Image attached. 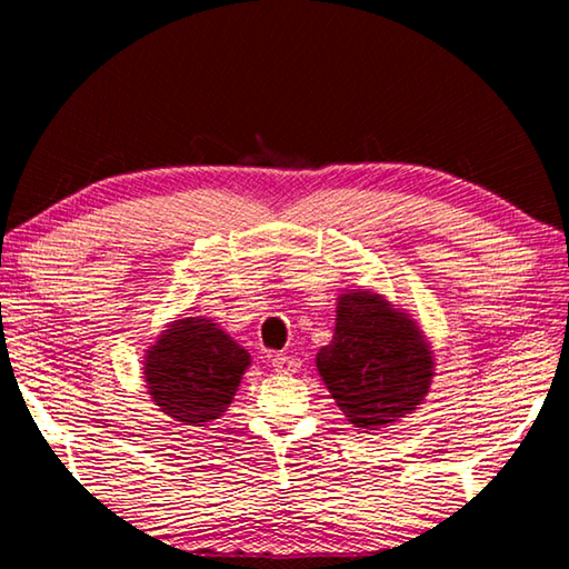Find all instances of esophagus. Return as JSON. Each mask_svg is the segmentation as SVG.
Segmentation results:
<instances>
[{
  "label": "esophagus",
  "mask_w": 569,
  "mask_h": 569,
  "mask_svg": "<svg viewBox=\"0 0 569 569\" xmlns=\"http://www.w3.org/2000/svg\"><path fill=\"white\" fill-rule=\"evenodd\" d=\"M271 366L276 369V373H296L298 361L293 359V356H288V353H273L271 356Z\"/></svg>",
  "instance_id": "34e87169"
}]
</instances>
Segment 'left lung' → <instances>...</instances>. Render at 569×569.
<instances>
[{"label": "left lung", "mask_w": 569, "mask_h": 569, "mask_svg": "<svg viewBox=\"0 0 569 569\" xmlns=\"http://www.w3.org/2000/svg\"><path fill=\"white\" fill-rule=\"evenodd\" d=\"M326 389L356 429L379 431L417 411L435 379V351L411 313L373 288L336 298L329 346L316 353Z\"/></svg>", "instance_id": "1"}]
</instances>
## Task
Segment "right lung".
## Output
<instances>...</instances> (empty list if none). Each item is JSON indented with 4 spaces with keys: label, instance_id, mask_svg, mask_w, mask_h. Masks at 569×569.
<instances>
[{
    "label": "right lung",
    "instance_id": "add662e5",
    "mask_svg": "<svg viewBox=\"0 0 569 569\" xmlns=\"http://www.w3.org/2000/svg\"><path fill=\"white\" fill-rule=\"evenodd\" d=\"M250 353L213 319L180 313L146 351L142 379L156 407L182 427H206L228 411Z\"/></svg>",
    "mask_w": 569,
    "mask_h": 569
}]
</instances>
